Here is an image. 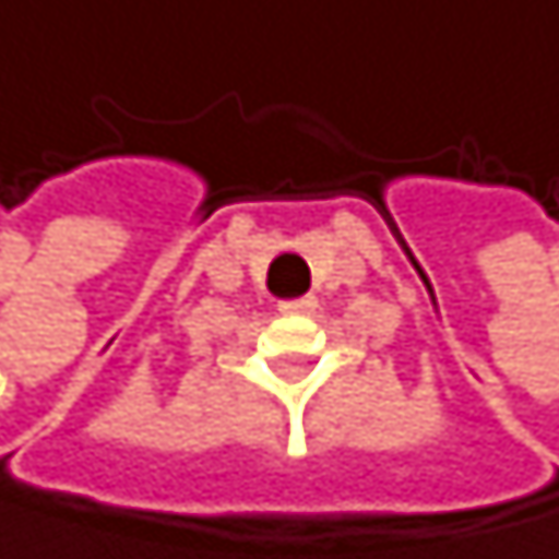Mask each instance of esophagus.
Here are the masks:
<instances>
[{"instance_id": "esophagus-1", "label": "esophagus", "mask_w": 559, "mask_h": 559, "mask_svg": "<svg viewBox=\"0 0 559 559\" xmlns=\"http://www.w3.org/2000/svg\"><path fill=\"white\" fill-rule=\"evenodd\" d=\"M317 310V299L313 296H302V299H288L282 302V313H313Z\"/></svg>"}]
</instances>
